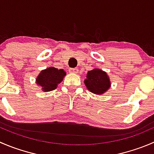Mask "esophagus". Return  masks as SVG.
<instances>
[{
    "label": "esophagus",
    "instance_id": "esophagus-1",
    "mask_svg": "<svg viewBox=\"0 0 154 154\" xmlns=\"http://www.w3.org/2000/svg\"><path fill=\"white\" fill-rule=\"evenodd\" d=\"M69 71L71 73H73V74H77L78 72V68H70Z\"/></svg>",
    "mask_w": 154,
    "mask_h": 154
}]
</instances>
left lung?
Returning a JSON list of instances; mask_svg holds the SVG:
<instances>
[{"label": "left lung", "instance_id": "8db88e82", "mask_svg": "<svg viewBox=\"0 0 154 154\" xmlns=\"http://www.w3.org/2000/svg\"><path fill=\"white\" fill-rule=\"evenodd\" d=\"M84 83L91 92L97 94H103L111 86L109 77L106 73L98 68L88 71Z\"/></svg>", "mask_w": 154, "mask_h": 154}]
</instances>
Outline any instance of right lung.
Here are the masks:
<instances>
[{"label":"right lung","mask_w":154,"mask_h":154,"mask_svg":"<svg viewBox=\"0 0 154 154\" xmlns=\"http://www.w3.org/2000/svg\"><path fill=\"white\" fill-rule=\"evenodd\" d=\"M66 75L63 69H57L50 67L40 72L36 78V84L42 87L44 91H50L56 89L59 83L63 81Z\"/></svg>","instance_id":"obj_1"}]
</instances>
